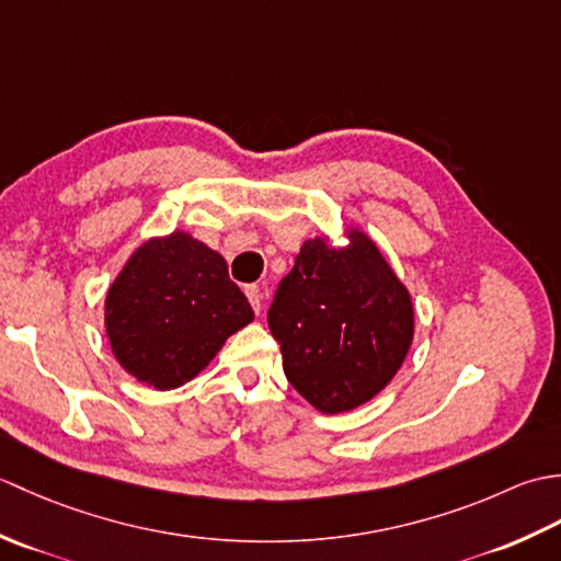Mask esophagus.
Instances as JSON below:
<instances>
[{
  "instance_id": "esophagus-1",
  "label": "esophagus",
  "mask_w": 561,
  "mask_h": 561,
  "mask_svg": "<svg viewBox=\"0 0 561 561\" xmlns=\"http://www.w3.org/2000/svg\"><path fill=\"white\" fill-rule=\"evenodd\" d=\"M245 296H248L250 306H253V311L260 313L262 311V291L257 284H250V287H245Z\"/></svg>"
}]
</instances>
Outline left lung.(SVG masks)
<instances>
[{
	"mask_svg": "<svg viewBox=\"0 0 561 561\" xmlns=\"http://www.w3.org/2000/svg\"><path fill=\"white\" fill-rule=\"evenodd\" d=\"M347 238L340 248L306 241L267 313L287 380L325 414L378 396L414 335L408 287L364 231L347 229Z\"/></svg>",
	"mask_w": 561,
	"mask_h": 561,
	"instance_id": "obj_1",
	"label": "left lung"
}]
</instances>
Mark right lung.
I'll return each instance as SVG.
<instances>
[{
  "label": "right lung",
  "mask_w": 561,
  "mask_h": 561,
  "mask_svg": "<svg viewBox=\"0 0 561 561\" xmlns=\"http://www.w3.org/2000/svg\"><path fill=\"white\" fill-rule=\"evenodd\" d=\"M253 318L226 260L185 231L141 243L105 294L115 359L157 390L193 380Z\"/></svg>",
  "instance_id": "right-lung-1"
}]
</instances>
